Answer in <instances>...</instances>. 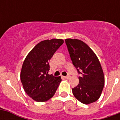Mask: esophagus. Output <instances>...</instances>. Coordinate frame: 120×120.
<instances>
[{
  "label": "esophagus",
  "instance_id": "1",
  "mask_svg": "<svg viewBox=\"0 0 120 120\" xmlns=\"http://www.w3.org/2000/svg\"><path fill=\"white\" fill-rule=\"evenodd\" d=\"M64 77V78H65V79H69L70 77V76L68 75H67V76H65V77Z\"/></svg>",
  "mask_w": 120,
  "mask_h": 120
}]
</instances>
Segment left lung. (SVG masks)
Returning <instances> with one entry per match:
<instances>
[{
  "label": "left lung",
  "instance_id": "left-lung-1",
  "mask_svg": "<svg viewBox=\"0 0 120 120\" xmlns=\"http://www.w3.org/2000/svg\"><path fill=\"white\" fill-rule=\"evenodd\" d=\"M73 65L80 77L79 83L72 88L74 97L83 104H90L100 97L105 77L100 62L94 52L79 39H65Z\"/></svg>",
  "mask_w": 120,
  "mask_h": 120
}]
</instances>
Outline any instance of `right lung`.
<instances>
[{
    "label": "right lung",
    "mask_w": 120,
    "mask_h": 120,
    "mask_svg": "<svg viewBox=\"0 0 120 120\" xmlns=\"http://www.w3.org/2000/svg\"><path fill=\"white\" fill-rule=\"evenodd\" d=\"M64 42V40L56 38L40 41L23 61L20 80L26 93L34 101H46L56 92L62 79L48 74L49 61Z\"/></svg>",
    "instance_id": "right-lung-1"
}]
</instances>
